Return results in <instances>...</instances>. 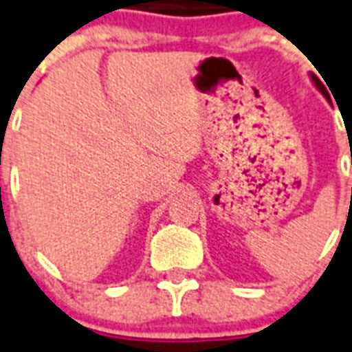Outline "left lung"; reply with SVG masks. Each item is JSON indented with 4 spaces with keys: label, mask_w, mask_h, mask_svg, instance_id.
<instances>
[{
    "label": "left lung",
    "mask_w": 352,
    "mask_h": 352,
    "mask_svg": "<svg viewBox=\"0 0 352 352\" xmlns=\"http://www.w3.org/2000/svg\"><path fill=\"white\" fill-rule=\"evenodd\" d=\"M311 81L315 82V87H316V88H318V90H320V94H322V96H324V97H325V99H327V101H331L329 97H327V92H325V88H324V85H322V82H320V81H318V79H316V77H315V76H313V74H311Z\"/></svg>",
    "instance_id": "obj_1"
}]
</instances>
